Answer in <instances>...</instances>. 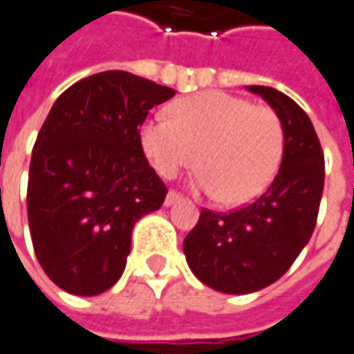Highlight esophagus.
<instances>
[{
	"mask_svg": "<svg viewBox=\"0 0 354 354\" xmlns=\"http://www.w3.org/2000/svg\"><path fill=\"white\" fill-rule=\"evenodd\" d=\"M181 194L179 192H175V190H169L167 192V196H165V205H173L177 204V202H181Z\"/></svg>",
	"mask_w": 354,
	"mask_h": 354,
	"instance_id": "34e87169",
	"label": "esophagus"
}]
</instances>
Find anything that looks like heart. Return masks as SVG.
I'll return each instance as SVG.
<instances>
[{
	"instance_id": "obj_1",
	"label": "heart",
	"mask_w": 354,
	"mask_h": 354,
	"mask_svg": "<svg viewBox=\"0 0 354 354\" xmlns=\"http://www.w3.org/2000/svg\"><path fill=\"white\" fill-rule=\"evenodd\" d=\"M284 124L270 106L225 91H202L171 104L169 118L141 127V147L162 177L202 165L196 185L229 205L261 196L284 154Z\"/></svg>"
}]
</instances>
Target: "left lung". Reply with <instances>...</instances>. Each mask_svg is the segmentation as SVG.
Segmentation results:
<instances>
[{"instance_id":"obj_1","label":"left lung","mask_w":354,"mask_h":354,"mask_svg":"<svg viewBox=\"0 0 354 354\" xmlns=\"http://www.w3.org/2000/svg\"><path fill=\"white\" fill-rule=\"evenodd\" d=\"M284 124L282 164L252 204L229 213L204 209L183 252L194 277L223 293L267 288L292 267L315 230L324 190V154L305 110L288 95L248 85Z\"/></svg>"}]
</instances>
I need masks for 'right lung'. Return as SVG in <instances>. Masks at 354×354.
<instances>
[{
    "mask_svg": "<svg viewBox=\"0 0 354 354\" xmlns=\"http://www.w3.org/2000/svg\"><path fill=\"white\" fill-rule=\"evenodd\" d=\"M175 91L124 70L84 77L55 101L32 150L28 225L45 274L74 295L116 284L131 230L162 207L139 127Z\"/></svg>",
    "mask_w": 354,
    "mask_h": 354,
    "instance_id": "1",
    "label": "right lung"
}]
</instances>
